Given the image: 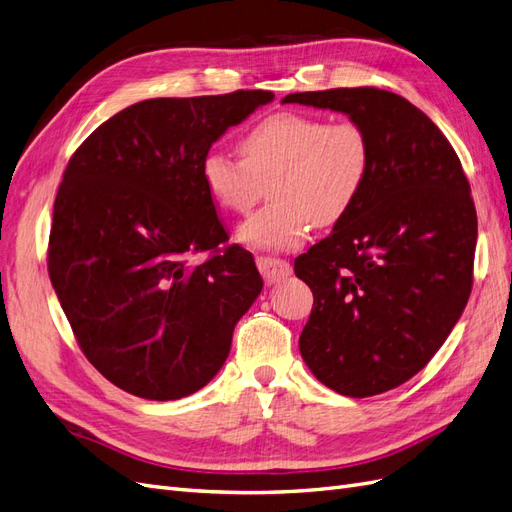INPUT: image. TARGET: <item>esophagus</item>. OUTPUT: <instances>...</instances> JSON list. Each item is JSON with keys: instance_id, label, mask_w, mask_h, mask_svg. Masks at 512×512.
Instances as JSON below:
<instances>
[{"instance_id": "34e87169", "label": "esophagus", "mask_w": 512, "mask_h": 512, "mask_svg": "<svg viewBox=\"0 0 512 512\" xmlns=\"http://www.w3.org/2000/svg\"><path fill=\"white\" fill-rule=\"evenodd\" d=\"M256 265H258V271L262 273V277H265L267 284L282 282L292 273L288 262L282 258H275V256H260V258H256Z\"/></svg>"}]
</instances>
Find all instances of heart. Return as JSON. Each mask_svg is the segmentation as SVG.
I'll return each mask as SVG.
<instances>
[{"instance_id":"obj_1","label":"heart","mask_w":512,"mask_h":512,"mask_svg":"<svg viewBox=\"0 0 512 512\" xmlns=\"http://www.w3.org/2000/svg\"><path fill=\"white\" fill-rule=\"evenodd\" d=\"M235 160L209 151L200 179L211 203L226 213H247L269 183L273 203L241 224V243L260 250H292L314 226L342 222L361 198L371 170V143L356 121L305 113H275L239 138Z\"/></svg>"}]
</instances>
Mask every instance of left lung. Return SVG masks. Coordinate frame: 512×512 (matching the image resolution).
Here are the masks:
<instances>
[{"instance_id": "left-lung-1", "label": "left lung", "mask_w": 512, "mask_h": 512, "mask_svg": "<svg viewBox=\"0 0 512 512\" xmlns=\"http://www.w3.org/2000/svg\"><path fill=\"white\" fill-rule=\"evenodd\" d=\"M361 123L371 170L333 232L294 260L314 307L299 337L309 371L339 395L404 384L440 350L472 290L476 209L455 149L423 111L391 91L290 94Z\"/></svg>"}]
</instances>
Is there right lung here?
<instances>
[{"instance_id": "obj_1", "label": "right lung", "mask_w": 512, "mask_h": 512, "mask_svg": "<svg viewBox=\"0 0 512 512\" xmlns=\"http://www.w3.org/2000/svg\"><path fill=\"white\" fill-rule=\"evenodd\" d=\"M271 91L153 98L123 108L74 151L61 181L49 275L89 363L130 395L188 397L222 369L262 290L200 179L211 145ZM216 254L200 266L191 256Z\"/></svg>"}]
</instances>
